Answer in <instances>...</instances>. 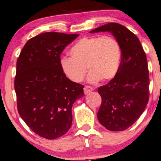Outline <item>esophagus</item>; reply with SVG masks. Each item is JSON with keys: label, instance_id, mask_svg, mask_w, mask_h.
<instances>
[{"label": "esophagus", "instance_id": "esophagus-1", "mask_svg": "<svg viewBox=\"0 0 161 161\" xmlns=\"http://www.w3.org/2000/svg\"><path fill=\"white\" fill-rule=\"evenodd\" d=\"M94 89L92 88V87L91 86H86L85 87H84V92H85V94H88L90 93V92H92V91H93Z\"/></svg>", "mask_w": 161, "mask_h": 161}]
</instances>
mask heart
<instances>
[{"label": "heart", "instance_id": "obj_1", "mask_svg": "<svg viewBox=\"0 0 161 161\" xmlns=\"http://www.w3.org/2000/svg\"><path fill=\"white\" fill-rule=\"evenodd\" d=\"M70 53L71 57H61L59 64L63 74L73 82H81L87 68L90 70L87 75L89 82L111 80L121 67V46L110 36L84 37L71 47Z\"/></svg>", "mask_w": 161, "mask_h": 161}]
</instances>
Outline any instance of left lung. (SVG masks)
Segmentation results:
<instances>
[{"label":"left lung","mask_w":161,"mask_h":161,"mask_svg":"<svg viewBox=\"0 0 161 161\" xmlns=\"http://www.w3.org/2000/svg\"><path fill=\"white\" fill-rule=\"evenodd\" d=\"M111 32L121 49V67L108 84L98 88L102 103L97 113L100 124L110 131H124L141 116L149 100V71L140 41L125 26L108 23L90 33Z\"/></svg>","instance_id":"left-lung-1"}]
</instances>
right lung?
I'll return each mask as SVG.
<instances>
[{
  "mask_svg": "<svg viewBox=\"0 0 161 161\" xmlns=\"http://www.w3.org/2000/svg\"><path fill=\"white\" fill-rule=\"evenodd\" d=\"M79 34L49 32L28 40L16 64L14 90L19 114L36 134L61 137L72 124L73 103L84 97V86L68 79L60 55Z\"/></svg>",
  "mask_w": 161,
  "mask_h": 161,
  "instance_id": "right-lung-1",
  "label": "right lung"
}]
</instances>
